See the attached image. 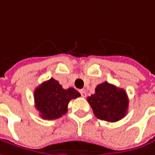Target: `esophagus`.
Listing matches in <instances>:
<instances>
[{
    "label": "esophagus",
    "mask_w": 155,
    "mask_h": 155,
    "mask_svg": "<svg viewBox=\"0 0 155 155\" xmlns=\"http://www.w3.org/2000/svg\"><path fill=\"white\" fill-rule=\"evenodd\" d=\"M80 93H81V97H86V91H84V90H81L80 91Z\"/></svg>",
    "instance_id": "34e87169"
}]
</instances>
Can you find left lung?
Segmentation results:
<instances>
[{
    "instance_id": "obj_1",
    "label": "left lung",
    "mask_w": 155,
    "mask_h": 155,
    "mask_svg": "<svg viewBox=\"0 0 155 155\" xmlns=\"http://www.w3.org/2000/svg\"><path fill=\"white\" fill-rule=\"evenodd\" d=\"M88 102L97 118L110 122L122 119L129 107L126 91L107 81L97 86L95 94L88 97Z\"/></svg>"
}]
</instances>
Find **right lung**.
Instances as JSON below:
<instances>
[{"label": "right lung", "instance_id": "1", "mask_svg": "<svg viewBox=\"0 0 155 155\" xmlns=\"http://www.w3.org/2000/svg\"><path fill=\"white\" fill-rule=\"evenodd\" d=\"M34 96L40 116L42 119L54 120L64 115L70 100L79 97L81 94L74 88L64 90L57 80L51 78L36 88Z\"/></svg>", "mask_w": 155, "mask_h": 155}]
</instances>
